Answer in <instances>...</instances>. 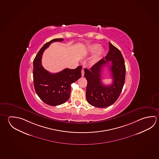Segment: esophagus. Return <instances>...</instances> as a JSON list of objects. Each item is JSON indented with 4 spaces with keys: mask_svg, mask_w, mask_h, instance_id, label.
<instances>
[{
    "mask_svg": "<svg viewBox=\"0 0 159 159\" xmlns=\"http://www.w3.org/2000/svg\"><path fill=\"white\" fill-rule=\"evenodd\" d=\"M81 76H84V69H82V70H81Z\"/></svg>",
    "mask_w": 159,
    "mask_h": 159,
    "instance_id": "obj_1",
    "label": "esophagus"
}]
</instances>
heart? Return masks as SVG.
Wrapping results in <instances>:
<instances>
[{
	"mask_svg": "<svg viewBox=\"0 0 159 159\" xmlns=\"http://www.w3.org/2000/svg\"><path fill=\"white\" fill-rule=\"evenodd\" d=\"M88 50L90 53H93L95 52L92 59V63L93 64L99 61L100 57L103 54V50L100 48V46L97 44H94L89 46Z\"/></svg>",
	"mask_w": 159,
	"mask_h": 159,
	"instance_id": "1",
	"label": "heart"
}]
</instances>
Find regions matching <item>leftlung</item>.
I'll return each mask as SVG.
<instances>
[{"label":"left lung","mask_w":159,"mask_h":159,"mask_svg":"<svg viewBox=\"0 0 159 159\" xmlns=\"http://www.w3.org/2000/svg\"><path fill=\"white\" fill-rule=\"evenodd\" d=\"M109 45V51L105 59H101L89 70L84 69V76L88 82L86 100L95 107L105 108L113 104L120 94L125 81V64L122 55L110 42ZM108 64L113 81L111 84L104 86L101 83V74L103 67Z\"/></svg>","instance_id":"1"}]
</instances>
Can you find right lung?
<instances>
[{
    "label": "right lung",
    "instance_id": "right-lung-1",
    "mask_svg": "<svg viewBox=\"0 0 159 159\" xmlns=\"http://www.w3.org/2000/svg\"><path fill=\"white\" fill-rule=\"evenodd\" d=\"M63 40L55 39L47 42L37 54L33 63L35 91L44 103L51 106H59L66 102L70 98L71 84L81 76V66L75 69H65L56 74L48 72L42 66L41 59L44 51L51 43Z\"/></svg>",
    "mask_w": 159,
    "mask_h": 159
}]
</instances>
